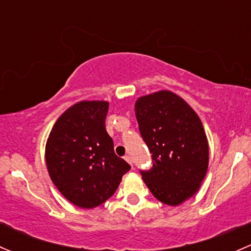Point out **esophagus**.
<instances>
[{"instance_id": "1", "label": "esophagus", "mask_w": 251, "mask_h": 251, "mask_svg": "<svg viewBox=\"0 0 251 251\" xmlns=\"http://www.w3.org/2000/svg\"><path fill=\"white\" fill-rule=\"evenodd\" d=\"M125 160L127 161V163L130 164V165H132V158H131L130 155H125Z\"/></svg>"}]
</instances>
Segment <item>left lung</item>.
Instances as JSON below:
<instances>
[{
  "mask_svg": "<svg viewBox=\"0 0 251 251\" xmlns=\"http://www.w3.org/2000/svg\"><path fill=\"white\" fill-rule=\"evenodd\" d=\"M135 111L141 136L151 154V168L141 170L142 178L161 203H183L199 189L209 164L201 119L170 91L138 98Z\"/></svg>",
  "mask_w": 251,
  "mask_h": 251,
  "instance_id": "obj_1",
  "label": "left lung"
}]
</instances>
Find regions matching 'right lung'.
Masks as SVG:
<instances>
[{"mask_svg": "<svg viewBox=\"0 0 251 251\" xmlns=\"http://www.w3.org/2000/svg\"><path fill=\"white\" fill-rule=\"evenodd\" d=\"M109 103H76L55 121L46 144L50 179L69 201L83 209L104 203L131 169L114 151L105 118Z\"/></svg>", "mask_w": 251, "mask_h": 251, "instance_id": "1", "label": "right lung"}]
</instances>
